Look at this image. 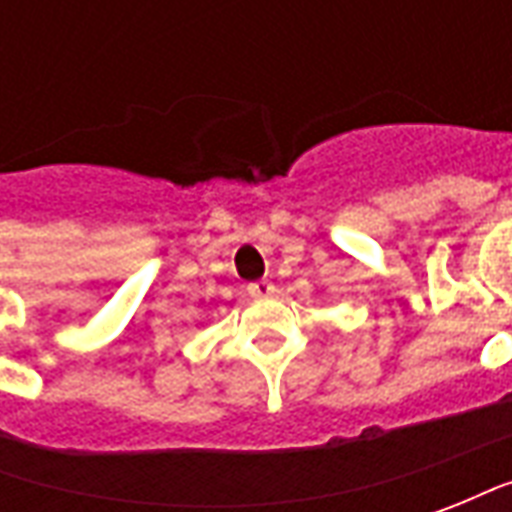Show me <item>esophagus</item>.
I'll use <instances>...</instances> for the list:
<instances>
[{
    "mask_svg": "<svg viewBox=\"0 0 512 512\" xmlns=\"http://www.w3.org/2000/svg\"><path fill=\"white\" fill-rule=\"evenodd\" d=\"M246 290H249V296H252V299H271V296H274V285H271L268 279L252 282Z\"/></svg>",
    "mask_w": 512,
    "mask_h": 512,
    "instance_id": "1",
    "label": "esophagus"
}]
</instances>
